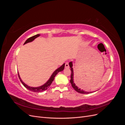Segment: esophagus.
<instances>
[{"label": "esophagus", "mask_w": 125, "mask_h": 125, "mask_svg": "<svg viewBox=\"0 0 125 125\" xmlns=\"http://www.w3.org/2000/svg\"><path fill=\"white\" fill-rule=\"evenodd\" d=\"M65 68H69V65L68 62H66L65 63Z\"/></svg>", "instance_id": "1"}]
</instances>
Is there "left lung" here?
<instances>
[{
	"instance_id": "1",
	"label": "left lung",
	"mask_w": 125,
	"mask_h": 125,
	"mask_svg": "<svg viewBox=\"0 0 125 125\" xmlns=\"http://www.w3.org/2000/svg\"><path fill=\"white\" fill-rule=\"evenodd\" d=\"M69 66H70V67L71 68V69H70L71 70V76H70L71 79L70 80V82L71 84V86H73V88L74 89V90L76 91L77 92L81 93V94H89V93H92L91 92H86L85 91H83L80 89L78 88V87L75 85L73 81V63H72V62H69Z\"/></svg>"
}]
</instances>
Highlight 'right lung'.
<instances>
[{"mask_svg":"<svg viewBox=\"0 0 125 125\" xmlns=\"http://www.w3.org/2000/svg\"><path fill=\"white\" fill-rule=\"evenodd\" d=\"M40 36V34H37V35H35L34 36H33L31 37H30V38H29L27 40H26L24 44H26V43H29V42H31L33 41L35 39H36V37H39ZM64 68H65V63H63V65L60 66L59 68H58L57 70H56L52 74V75H51V78H50V79L47 81V82L46 83H45L44 85H42L41 86H39V87H36V88H34V87H31V86H29L28 85H27L26 84H25L21 80V79L20 77V75L19 74V73H18V77L20 79V81L21 82V83H22V84H23L24 85V86H25V88L29 90L30 91H31L32 92H42L44 91H45L50 86V85H51V84L52 83V81H54V78L55 77V76L56 75V74H57L59 72H60V71H62L63 69H64Z\"/></svg>","mask_w":125,"mask_h":125,"instance_id":"obj_1","label":"right lung"}]
</instances>
